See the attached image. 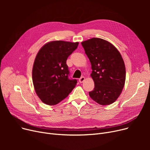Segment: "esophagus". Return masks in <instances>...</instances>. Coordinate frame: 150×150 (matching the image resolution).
<instances>
[{"mask_svg": "<svg viewBox=\"0 0 150 150\" xmlns=\"http://www.w3.org/2000/svg\"><path fill=\"white\" fill-rule=\"evenodd\" d=\"M84 80H85V78H84V76H82V77H81L80 78H79V82H80V83H82L83 82H84Z\"/></svg>", "mask_w": 150, "mask_h": 150, "instance_id": "esophagus-1", "label": "esophagus"}]
</instances>
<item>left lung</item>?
Returning a JSON list of instances; mask_svg holds the SVG:
<instances>
[{"instance_id": "obj_1", "label": "left lung", "mask_w": 150, "mask_h": 150, "mask_svg": "<svg viewBox=\"0 0 150 150\" xmlns=\"http://www.w3.org/2000/svg\"><path fill=\"white\" fill-rule=\"evenodd\" d=\"M81 45L91 63V76L95 84L89 96L100 105L112 104L120 95L126 79L122 55L112 44L101 38L90 39Z\"/></svg>"}]
</instances>
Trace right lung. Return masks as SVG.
Here are the masks:
<instances>
[{
  "label": "right lung",
  "mask_w": 150,
  "mask_h": 150,
  "mask_svg": "<svg viewBox=\"0 0 150 150\" xmlns=\"http://www.w3.org/2000/svg\"><path fill=\"white\" fill-rule=\"evenodd\" d=\"M78 42L52 41L38 53L32 70L36 93L43 103L57 105L75 88L77 80L69 77L67 58L77 48Z\"/></svg>",
  "instance_id": "right-lung-1"
}]
</instances>
